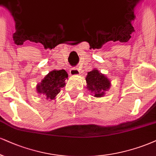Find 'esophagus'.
I'll return each mask as SVG.
<instances>
[{"label":"esophagus","mask_w":156,"mask_h":156,"mask_svg":"<svg viewBox=\"0 0 156 156\" xmlns=\"http://www.w3.org/2000/svg\"><path fill=\"white\" fill-rule=\"evenodd\" d=\"M69 74H70L71 76H75V75H80V72L78 68H72L71 69Z\"/></svg>","instance_id":"34e87169"}]
</instances>
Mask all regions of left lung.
<instances>
[{"label":"left lung","instance_id":"obj_1","mask_svg":"<svg viewBox=\"0 0 156 156\" xmlns=\"http://www.w3.org/2000/svg\"><path fill=\"white\" fill-rule=\"evenodd\" d=\"M85 80L87 88L96 98L103 97L111 87L110 80L95 69L87 73Z\"/></svg>","mask_w":156,"mask_h":156}]
</instances>
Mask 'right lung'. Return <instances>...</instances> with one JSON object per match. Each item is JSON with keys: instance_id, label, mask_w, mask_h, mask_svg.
Listing matches in <instances>:
<instances>
[{"instance_id": "add662e5", "label": "right lung", "mask_w": 156, "mask_h": 156, "mask_svg": "<svg viewBox=\"0 0 156 156\" xmlns=\"http://www.w3.org/2000/svg\"><path fill=\"white\" fill-rule=\"evenodd\" d=\"M67 78L68 74L64 69L51 71L37 85V93L44 95L47 100L55 99L60 93L61 88L66 84L65 80Z\"/></svg>"}]
</instances>
